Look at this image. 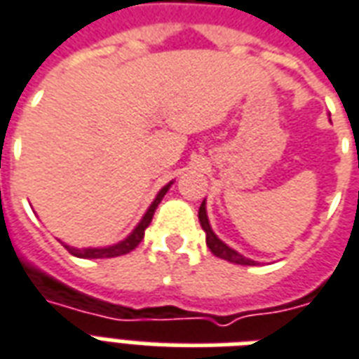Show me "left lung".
<instances>
[{
	"instance_id": "obj_1",
	"label": "left lung",
	"mask_w": 359,
	"mask_h": 359,
	"mask_svg": "<svg viewBox=\"0 0 359 359\" xmlns=\"http://www.w3.org/2000/svg\"><path fill=\"white\" fill-rule=\"evenodd\" d=\"M198 219H200V225L205 231V244L208 248L211 250L213 256L221 257V259H226L231 264H238V265H257V262L250 259V257H244L241 252H236L234 248H231L229 244L219 238L217 234L213 233V229L210 225V219H208V210H205V200L200 205V211H198Z\"/></svg>"
}]
</instances>
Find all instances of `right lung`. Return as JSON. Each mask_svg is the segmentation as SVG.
Instances as JSON below:
<instances>
[{
  "mask_svg": "<svg viewBox=\"0 0 359 359\" xmlns=\"http://www.w3.org/2000/svg\"><path fill=\"white\" fill-rule=\"evenodd\" d=\"M171 182H167L157 196L154 198V202L148 208V211L144 213V217L140 219V223L134 226L133 233L128 234L126 238H123L117 244H111V246H100V248H74V246H69V244H63L67 250H69V254H73L76 257H84V259H102V257H117V256H125L128 252H133L138 244L144 238V231L148 229V225L151 223V217H154V213H156V208L159 205V202L163 200V196L167 194V190L171 188Z\"/></svg>",
  "mask_w": 359,
  "mask_h": 359,
  "instance_id": "add662e5",
  "label": "right lung"
}]
</instances>
